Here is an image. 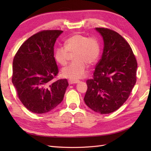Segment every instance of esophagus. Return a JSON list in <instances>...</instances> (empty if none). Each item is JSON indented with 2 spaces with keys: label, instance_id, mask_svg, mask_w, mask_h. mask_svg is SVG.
I'll return each instance as SVG.
<instances>
[{
  "label": "esophagus",
  "instance_id": "esophagus-1",
  "mask_svg": "<svg viewBox=\"0 0 151 151\" xmlns=\"http://www.w3.org/2000/svg\"><path fill=\"white\" fill-rule=\"evenodd\" d=\"M68 82L69 84H76V83L79 82L78 80H74V79H69L68 81Z\"/></svg>",
  "mask_w": 151,
  "mask_h": 151
}]
</instances>
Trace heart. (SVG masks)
I'll return each instance as SVG.
<instances>
[{
    "label": "heart",
    "instance_id": "obj_1",
    "mask_svg": "<svg viewBox=\"0 0 151 151\" xmlns=\"http://www.w3.org/2000/svg\"><path fill=\"white\" fill-rule=\"evenodd\" d=\"M65 47H57L54 57L60 65L68 62L69 54H74V62L62 70L63 75L70 79L84 77L87 73L88 64L93 65L100 55V43L95 37H87L76 34L69 37L64 42Z\"/></svg>",
    "mask_w": 151,
    "mask_h": 151
}]
</instances>
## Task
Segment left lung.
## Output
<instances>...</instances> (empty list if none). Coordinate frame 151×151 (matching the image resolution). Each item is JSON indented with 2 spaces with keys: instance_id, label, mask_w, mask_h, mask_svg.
I'll use <instances>...</instances> for the list:
<instances>
[{
  "instance_id": "left-lung-1",
  "label": "left lung",
  "mask_w": 151,
  "mask_h": 151,
  "mask_svg": "<svg viewBox=\"0 0 151 151\" xmlns=\"http://www.w3.org/2000/svg\"><path fill=\"white\" fill-rule=\"evenodd\" d=\"M95 30L103 38V52L93 78L86 81L84 100L95 112L110 114L129 98L136 82L137 63L130 45L120 34L105 28Z\"/></svg>"
}]
</instances>
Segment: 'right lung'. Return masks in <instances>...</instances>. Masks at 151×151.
<instances>
[{"instance_id": "1", "label": "right lung", "mask_w": 151, "mask_h": 151, "mask_svg": "<svg viewBox=\"0 0 151 151\" xmlns=\"http://www.w3.org/2000/svg\"><path fill=\"white\" fill-rule=\"evenodd\" d=\"M63 32H39L25 41L15 54L12 81L19 100L28 110L45 114L62 102L69 86L67 79L55 81L58 68L54 46Z\"/></svg>"}]
</instances>
